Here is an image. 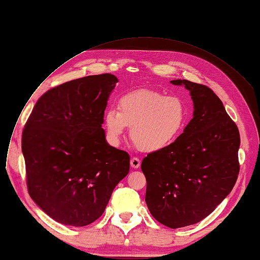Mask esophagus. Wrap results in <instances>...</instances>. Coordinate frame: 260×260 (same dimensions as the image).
Wrapping results in <instances>:
<instances>
[{"label": "esophagus", "instance_id": "esophagus-1", "mask_svg": "<svg viewBox=\"0 0 260 260\" xmlns=\"http://www.w3.org/2000/svg\"><path fill=\"white\" fill-rule=\"evenodd\" d=\"M130 165L133 168V169H139L141 166V160L137 157H132L130 160Z\"/></svg>", "mask_w": 260, "mask_h": 260}]
</instances>
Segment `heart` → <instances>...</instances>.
<instances>
[{"label": "heart", "mask_w": 260, "mask_h": 260, "mask_svg": "<svg viewBox=\"0 0 260 260\" xmlns=\"http://www.w3.org/2000/svg\"><path fill=\"white\" fill-rule=\"evenodd\" d=\"M117 109L104 114L108 142L117 145L127 127L136 147L144 152H158L172 145L188 121L186 104L177 96H166L151 89L131 91L119 98Z\"/></svg>", "instance_id": "1"}]
</instances>
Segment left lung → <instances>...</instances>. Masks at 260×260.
<instances>
[{
	"mask_svg": "<svg viewBox=\"0 0 260 260\" xmlns=\"http://www.w3.org/2000/svg\"><path fill=\"white\" fill-rule=\"evenodd\" d=\"M193 101V118L168 148L142 161L146 204L171 229L200 222L230 194L239 172V131L222 102L205 85L173 80Z\"/></svg>",
	"mask_w": 260,
	"mask_h": 260,
	"instance_id": "1",
	"label": "left lung"
}]
</instances>
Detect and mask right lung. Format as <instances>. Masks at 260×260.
I'll list each match as a JSON object with an SVG mask.
<instances>
[{"label": "right lung", "mask_w": 260, "mask_h": 260, "mask_svg": "<svg viewBox=\"0 0 260 260\" xmlns=\"http://www.w3.org/2000/svg\"><path fill=\"white\" fill-rule=\"evenodd\" d=\"M117 78L89 75L48 90L25 125L22 152L30 197L52 219L72 226L102 216L130 156L106 141L104 114Z\"/></svg>", "instance_id": "right-lung-1"}]
</instances>
